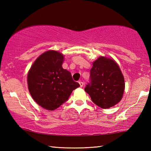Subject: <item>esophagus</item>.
<instances>
[{"instance_id": "34e87169", "label": "esophagus", "mask_w": 151, "mask_h": 151, "mask_svg": "<svg viewBox=\"0 0 151 151\" xmlns=\"http://www.w3.org/2000/svg\"><path fill=\"white\" fill-rule=\"evenodd\" d=\"M78 83H79V85H80L81 87H83V85H84V83H83V82H82V81H79Z\"/></svg>"}]
</instances>
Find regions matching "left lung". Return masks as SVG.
Instances as JSON below:
<instances>
[{"label": "left lung", "mask_w": 151, "mask_h": 151, "mask_svg": "<svg viewBox=\"0 0 151 151\" xmlns=\"http://www.w3.org/2000/svg\"><path fill=\"white\" fill-rule=\"evenodd\" d=\"M91 82L85 91L91 100L102 109L115 105L122 98L125 83L119 65L113 59L100 57L93 62Z\"/></svg>", "instance_id": "1"}]
</instances>
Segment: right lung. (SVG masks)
Listing matches in <instances>:
<instances>
[{
    "mask_svg": "<svg viewBox=\"0 0 151 151\" xmlns=\"http://www.w3.org/2000/svg\"><path fill=\"white\" fill-rule=\"evenodd\" d=\"M64 56L48 50L38 57L28 73V87L39 105L53 111L68 100L80 85L73 80L71 73L62 66Z\"/></svg>",
    "mask_w": 151,
    "mask_h": 151,
    "instance_id": "1",
    "label": "right lung"
}]
</instances>
